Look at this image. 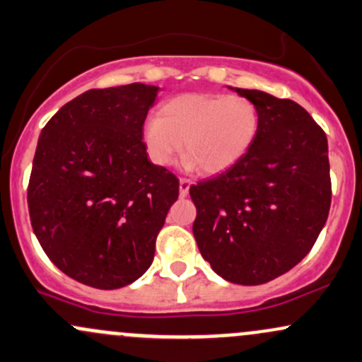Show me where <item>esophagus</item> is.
I'll return each mask as SVG.
<instances>
[{"instance_id":"1","label":"esophagus","mask_w":362,"mask_h":362,"mask_svg":"<svg viewBox=\"0 0 362 362\" xmlns=\"http://www.w3.org/2000/svg\"><path fill=\"white\" fill-rule=\"evenodd\" d=\"M189 189H190V180L189 178H180V196L185 197L189 194Z\"/></svg>"}]
</instances>
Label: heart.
Listing matches in <instances>:
<instances>
[{"instance_id": "1", "label": "heart", "mask_w": 362, "mask_h": 362, "mask_svg": "<svg viewBox=\"0 0 362 362\" xmlns=\"http://www.w3.org/2000/svg\"><path fill=\"white\" fill-rule=\"evenodd\" d=\"M259 125V110L245 96L190 93L168 99L158 120L146 123L142 136L156 165L173 163L184 144L189 165L202 173H218L251 149Z\"/></svg>"}]
</instances>
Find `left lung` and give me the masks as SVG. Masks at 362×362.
I'll return each mask as SVG.
<instances>
[{"label":"left lung","instance_id":"1","mask_svg":"<svg viewBox=\"0 0 362 362\" xmlns=\"http://www.w3.org/2000/svg\"><path fill=\"white\" fill-rule=\"evenodd\" d=\"M261 115L251 149L223 173L190 187L197 247L239 285H261L304 259L332 204L328 141L292 99L235 89Z\"/></svg>","mask_w":362,"mask_h":362}]
</instances>
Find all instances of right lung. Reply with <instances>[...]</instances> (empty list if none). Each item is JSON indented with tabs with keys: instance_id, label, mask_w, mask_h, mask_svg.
<instances>
[{
	"instance_id": "obj_1",
	"label": "right lung",
	"mask_w": 362,
	"mask_h": 362,
	"mask_svg": "<svg viewBox=\"0 0 362 362\" xmlns=\"http://www.w3.org/2000/svg\"><path fill=\"white\" fill-rule=\"evenodd\" d=\"M158 87L90 89L62 106L39 136L27 204L51 263L94 288L136 281L178 197V178L148 160L142 141Z\"/></svg>"
}]
</instances>
